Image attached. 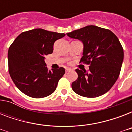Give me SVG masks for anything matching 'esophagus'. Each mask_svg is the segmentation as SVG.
<instances>
[{"mask_svg": "<svg viewBox=\"0 0 132 132\" xmlns=\"http://www.w3.org/2000/svg\"><path fill=\"white\" fill-rule=\"evenodd\" d=\"M71 69H70V68H66V73H67V72H70V71H71Z\"/></svg>", "mask_w": 132, "mask_h": 132, "instance_id": "obj_1", "label": "esophagus"}]
</instances>
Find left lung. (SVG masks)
Masks as SVG:
<instances>
[{
  "instance_id": "1",
  "label": "left lung",
  "mask_w": 132,
  "mask_h": 132,
  "mask_svg": "<svg viewBox=\"0 0 132 132\" xmlns=\"http://www.w3.org/2000/svg\"><path fill=\"white\" fill-rule=\"evenodd\" d=\"M84 44L80 62L89 64V70L75 71L78 78L72 83L73 91L80 96L94 98L110 90L119 78L123 64V49L110 30L88 25L68 33Z\"/></svg>"
}]
</instances>
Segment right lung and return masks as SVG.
Returning a JSON list of instances; mask_svg holds the SVG:
<instances>
[{
    "label": "right lung",
    "mask_w": 132,
    "mask_h": 132,
    "mask_svg": "<svg viewBox=\"0 0 132 132\" xmlns=\"http://www.w3.org/2000/svg\"><path fill=\"white\" fill-rule=\"evenodd\" d=\"M64 36V34L35 29L22 32L11 44L8 51L9 75L24 94L43 98L55 90L65 69L48 70L44 59L53 53L56 40Z\"/></svg>",
    "instance_id": "right-lung-1"
}]
</instances>
